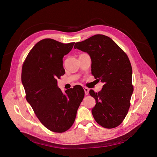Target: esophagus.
<instances>
[{
    "instance_id": "1",
    "label": "esophagus",
    "mask_w": 157,
    "mask_h": 157,
    "mask_svg": "<svg viewBox=\"0 0 157 157\" xmlns=\"http://www.w3.org/2000/svg\"><path fill=\"white\" fill-rule=\"evenodd\" d=\"M84 93H85V94L86 95H88V94H89V89L87 88V87H84Z\"/></svg>"
}]
</instances>
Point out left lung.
I'll list each match as a JSON object with an SVG mask.
<instances>
[{
	"label": "left lung",
	"mask_w": 157,
	"mask_h": 157,
	"mask_svg": "<svg viewBox=\"0 0 157 157\" xmlns=\"http://www.w3.org/2000/svg\"><path fill=\"white\" fill-rule=\"evenodd\" d=\"M91 59V73L104 83L101 91L89 94L96 100L92 109L95 121L102 127L113 128L125 119L133 88L132 69L127 55L109 37L96 35L75 44Z\"/></svg>",
	"instance_id": "obj_1"
}]
</instances>
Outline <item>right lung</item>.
I'll list each match as a JSON object with an SVG mask.
<instances>
[{"instance_id": "1", "label": "right lung", "mask_w": 157, "mask_h": 157, "mask_svg": "<svg viewBox=\"0 0 157 157\" xmlns=\"http://www.w3.org/2000/svg\"><path fill=\"white\" fill-rule=\"evenodd\" d=\"M74 44L43 39L30 50L22 66L26 99L41 124L55 132H64L72 126L84 96L79 85L64 94L57 84L56 79L65 73L63 58Z\"/></svg>"}]
</instances>
